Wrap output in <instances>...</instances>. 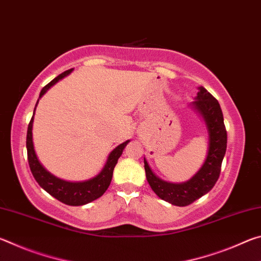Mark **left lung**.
<instances>
[{"label": "left lung", "mask_w": 261, "mask_h": 261, "mask_svg": "<svg viewBox=\"0 0 261 261\" xmlns=\"http://www.w3.org/2000/svg\"><path fill=\"white\" fill-rule=\"evenodd\" d=\"M191 107L202 118L208 134V148L199 170L187 182H167L154 174L144 156L145 173L149 187L162 200L180 207L192 204L213 189L220 176L221 163L227 149V131L218 100L206 88L199 86Z\"/></svg>", "instance_id": "1"}]
</instances>
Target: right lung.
<instances>
[{"label": "right lung", "instance_id": "1", "mask_svg": "<svg viewBox=\"0 0 261 261\" xmlns=\"http://www.w3.org/2000/svg\"><path fill=\"white\" fill-rule=\"evenodd\" d=\"M72 70L73 69L67 70V71L61 73L60 76H57L55 79H53L49 84H47V85L41 90L39 99H41L42 95L45 94L51 86H54L57 82L71 73ZM39 99L37 101V105H35V108H37L38 106ZM35 108L33 112V116L31 118V122L29 124L28 137H26V148H28L29 165L35 180H37L39 185H40L45 191L49 193L50 196L56 198L57 200H60L65 205L82 206L98 199V198H100L106 192V190L108 189L110 182H112L113 171L115 166H116L118 158L122 155L123 149H124L126 145L130 143V140H126L124 143L120 144L117 147H115L113 151L110 152L103 168L101 169L98 175L94 176V177L87 180H82V182H69V180L56 177L55 175L49 173V171L42 166V163L39 161L38 155L34 149L32 134Z\"/></svg>", "mask_w": 261, "mask_h": 261}]
</instances>
